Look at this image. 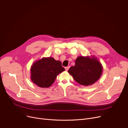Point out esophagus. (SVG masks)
<instances>
[{"mask_svg":"<svg viewBox=\"0 0 128 128\" xmlns=\"http://www.w3.org/2000/svg\"><path fill=\"white\" fill-rule=\"evenodd\" d=\"M69 68H70L69 66H68V67H65V69H66V71H68L69 70Z\"/></svg>","mask_w":128,"mask_h":128,"instance_id":"34e87169","label":"esophagus"}]
</instances>
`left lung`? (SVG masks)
Segmentation results:
<instances>
[{"mask_svg":"<svg viewBox=\"0 0 128 128\" xmlns=\"http://www.w3.org/2000/svg\"><path fill=\"white\" fill-rule=\"evenodd\" d=\"M102 70V66L94 56H82L76 58L75 65L69 68L68 72L78 84L88 86L100 79Z\"/></svg>","mask_w":128,"mask_h":128,"instance_id":"obj_1","label":"left lung"}]
</instances>
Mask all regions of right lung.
Listing matches in <instances>:
<instances>
[{"mask_svg": "<svg viewBox=\"0 0 128 128\" xmlns=\"http://www.w3.org/2000/svg\"><path fill=\"white\" fill-rule=\"evenodd\" d=\"M61 61L52 57H44L35 61L30 68V79L41 88H49L57 75L64 71Z\"/></svg>", "mask_w": 128, "mask_h": 128, "instance_id": "add662e5", "label": "right lung"}]
</instances>
